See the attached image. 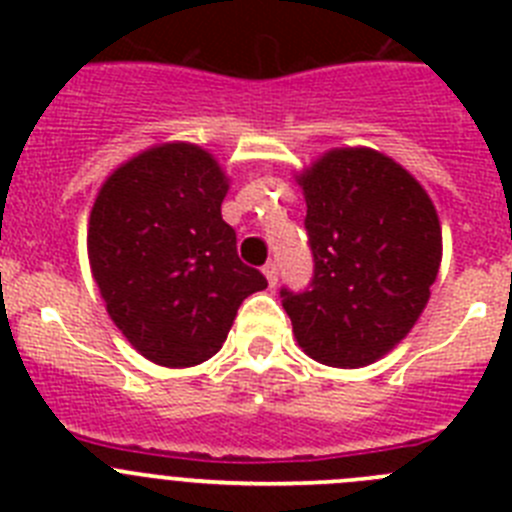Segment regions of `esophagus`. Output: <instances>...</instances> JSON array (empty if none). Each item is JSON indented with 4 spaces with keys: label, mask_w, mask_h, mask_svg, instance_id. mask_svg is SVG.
<instances>
[{
    "label": "esophagus",
    "mask_w": 512,
    "mask_h": 512,
    "mask_svg": "<svg viewBox=\"0 0 512 512\" xmlns=\"http://www.w3.org/2000/svg\"><path fill=\"white\" fill-rule=\"evenodd\" d=\"M264 277H266V282L271 284V287L277 284V279H279V266L274 264V261H269V264L264 266Z\"/></svg>",
    "instance_id": "esophagus-1"
}]
</instances>
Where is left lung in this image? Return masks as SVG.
<instances>
[{"mask_svg":"<svg viewBox=\"0 0 512 512\" xmlns=\"http://www.w3.org/2000/svg\"><path fill=\"white\" fill-rule=\"evenodd\" d=\"M295 179L315 259L312 289H282L297 343L320 364H374L428 305L443 251L436 207L374 148H333Z\"/></svg>","mask_w":512,"mask_h":512,"instance_id":"8db88e82","label":"left lung"}]
</instances>
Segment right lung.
I'll return each instance as SVG.
<instances>
[{
  "label": "right lung",
  "instance_id": "add662e5",
  "mask_svg": "<svg viewBox=\"0 0 512 512\" xmlns=\"http://www.w3.org/2000/svg\"><path fill=\"white\" fill-rule=\"evenodd\" d=\"M230 179L194 143H161L117 166L89 215L92 277L140 356L182 369L220 351L235 312L266 289L220 215Z\"/></svg>",
  "mask_w": 512,
  "mask_h": 512
}]
</instances>
